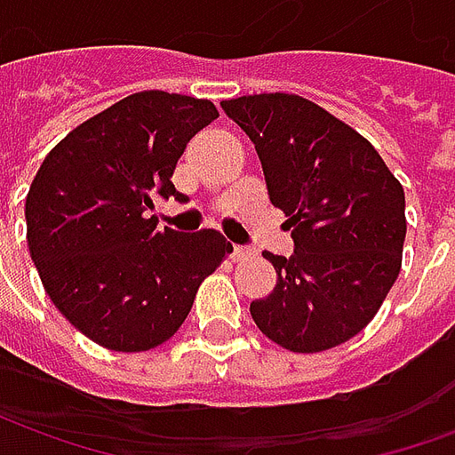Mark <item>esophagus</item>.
Masks as SVG:
<instances>
[{
    "label": "esophagus",
    "mask_w": 455,
    "mask_h": 455,
    "mask_svg": "<svg viewBox=\"0 0 455 455\" xmlns=\"http://www.w3.org/2000/svg\"><path fill=\"white\" fill-rule=\"evenodd\" d=\"M253 256V251L246 246H234V253H231V258H234V263H241V260H246V258Z\"/></svg>",
    "instance_id": "esophagus-1"
}]
</instances>
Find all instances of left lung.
<instances>
[{
	"mask_svg": "<svg viewBox=\"0 0 455 455\" xmlns=\"http://www.w3.org/2000/svg\"><path fill=\"white\" fill-rule=\"evenodd\" d=\"M221 109L256 146L273 207L295 238L290 258L263 253L277 283L251 302L263 334L319 353L363 331L402 267L404 189L371 140L299 94H248Z\"/></svg>",
	"mask_w": 455,
	"mask_h": 455,
	"instance_id": "left-lung-1",
	"label": "left lung"
}]
</instances>
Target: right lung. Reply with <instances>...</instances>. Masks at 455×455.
<instances>
[{
	"label": "right lung",
	"mask_w": 455,
	"mask_h": 455,
	"mask_svg": "<svg viewBox=\"0 0 455 455\" xmlns=\"http://www.w3.org/2000/svg\"><path fill=\"white\" fill-rule=\"evenodd\" d=\"M209 100L146 90L83 121L45 156L26 195V238L45 295L87 339L139 353L188 319L202 280L234 251L219 231H160L156 199L217 119Z\"/></svg>",
	"instance_id": "obj_1"
}]
</instances>
